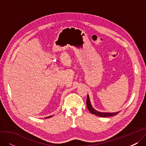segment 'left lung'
Listing matches in <instances>:
<instances>
[{"label": "left lung", "mask_w": 146, "mask_h": 146, "mask_svg": "<svg viewBox=\"0 0 146 146\" xmlns=\"http://www.w3.org/2000/svg\"><path fill=\"white\" fill-rule=\"evenodd\" d=\"M86 105H87V108H88V110L89 111V112L92 113L95 115L99 116V117H112L113 115H117L119 111L118 112H99L96 111V110H95L93 106H92L90 101V99H89V96L88 95L87 96V100H86Z\"/></svg>", "instance_id": "8db88e82"}]
</instances>
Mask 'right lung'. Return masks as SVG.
<instances>
[{"instance_id":"add662e5","label":"right lung","mask_w":146,"mask_h":146,"mask_svg":"<svg viewBox=\"0 0 146 146\" xmlns=\"http://www.w3.org/2000/svg\"><path fill=\"white\" fill-rule=\"evenodd\" d=\"M52 117V115L51 116H49V117H46V118H50V117Z\"/></svg>"}]
</instances>
